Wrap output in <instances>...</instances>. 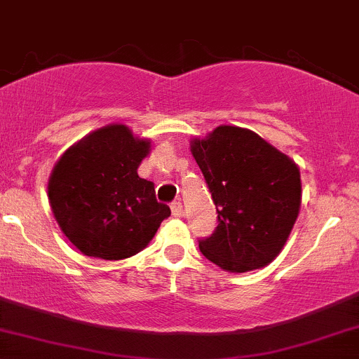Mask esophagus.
I'll return each mask as SVG.
<instances>
[{"label":"esophagus","mask_w":359,"mask_h":359,"mask_svg":"<svg viewBox=\"0 0 359 359\" xmlns=\"http://www.w3.org/2000/svg\"><path fill=\"white\" fill-rule=\"evenodd\" d=\"M171 212H172V216H175V217H180L181 214H183V205H181V202H172Z\"/></svg>","instance_id":"1"}]
</instances>
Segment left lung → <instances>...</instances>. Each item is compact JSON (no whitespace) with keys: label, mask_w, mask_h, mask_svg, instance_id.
<instances>
[{"label":"left lung","mask_w":359,"mask_h":359,"mask_svg":"<svg viewBox=\"0 0 359 359\" xmlns=\"http://www.w3.org/2000/svg\"><path fill=\"white\" fill-rule=\"evenodd\" d=\"M217 210L212 235L198 240L209 261L230 273L269 264L285 245L301 209V172L285 154L236 126L190 143Z\"/></svg>","instance_id":"obj_1"}]
</instances>
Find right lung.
<instances>
[{
  "mask_svg": "<svg viewBox=\"0 0 359 359\" xmlns=\"http://www.w3.org/2000/svg\"><path fill=\"white\" fill-rule=\"evenodd\" d=\"M150 140L124 124H109L65 150L48 181L58 226L84 256L119 261L149 245L171 209L138 176Z\"/></svg>",
  "mask_w": 359,
  "mask_h": 359,
  "instance_id": "1",
  "label": "right lung"
}]
</instances>
